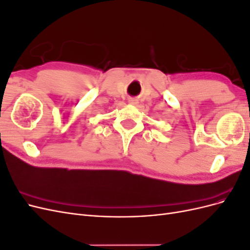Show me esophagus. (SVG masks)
<instances>
[{"instance_id":"esophagus-1","label":"esophagus","mask_w":250,"mask_h":250,"mask_svg":"<svg viewBox=\"0 0 250 250\" xmlns=\"http://www.w3.org/2000/svg\"><path fill=\"white\" fill-rule=\"evenodd\" d=\"M128 103L131 104V105H138L139 101L137 99H129V100H128Z\"/></svg>"}]
</instances>
